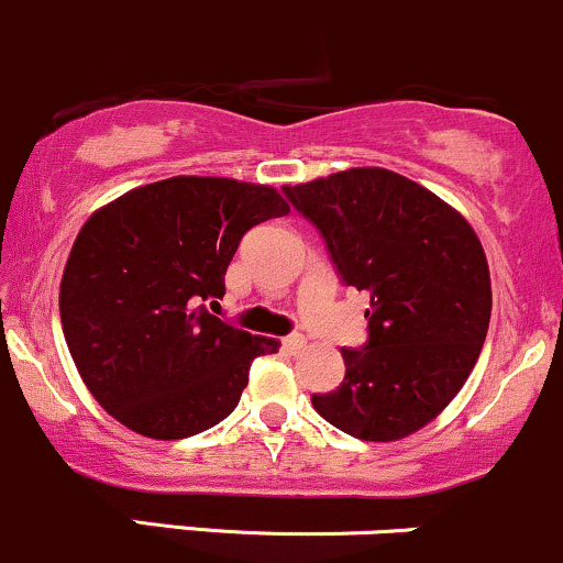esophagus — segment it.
Wrapping results in <instances>:
<instances>
[{
	"label": "esophagus",
	"mask_w": 563,
	"mask_h": 563,
	"mask_svg": "<svg viewBox=\"0 0 563 563\" xmlns=\"http://www.w3.org/2000/svg\"><path fill=\"white\" fill-rule=\"evenodd\" d=\"M282 346L287 354H300L306 349V338L303 335H287L282 341Z\"/></svg>",
	"instance_id": "1"
}]
</instances>
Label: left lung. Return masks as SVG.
<instances>
[{
    "label": "left lung",
    "mask_w": 563,
    "mask_h": 563,
    "mask_svg": "<svg viewBox=\"0 0 563 563\" xmlns=\"http://www.w3.org/2000/svg\"><path fill=\"white\" fill-rule=\"evenodd\" d=\"M284 192L324 235L343 282L371 292L367 346L341 349L346 378L313 395V408L371 443L419 432L459 395L486 341L481 239L443 198L389 168H346Z\"/></svg>",
    "instance_id": "8db88e82"
}]
</instances>
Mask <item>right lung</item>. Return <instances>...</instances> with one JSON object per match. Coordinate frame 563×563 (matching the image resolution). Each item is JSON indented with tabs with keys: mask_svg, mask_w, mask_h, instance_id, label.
<instances>
[{
	"mask_svg": "<svg viewBox=\"0 0 563 563\" xmlns=\"http://www.w3.org/2000/svg\"><path fill=\"white\" fill-rule=\"evenodd\" d=\"M289 211L271 185L172 177L96 209L71 244L58 308L66 346L96 402L153 440H183L233 413L274 338L201 303L225 295L241 235Z\"/></svg>",
	"mask_w": 563,
	"mask_h": 563,
	"instance_id": "right-lung-1",
	"label": "right lung"
}]
</instances>
